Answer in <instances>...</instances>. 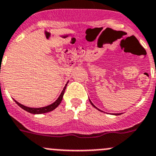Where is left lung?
I'll use <instances>...</instances> for the list:
<instances>
[{
	"mask_svg": "<svg viewBox=\"0 0 156 156\" xmlns=\"http://www.w3.org/2000/svg\"><path fill=\"white\" fill-rule=\"evenodd\" d=\"M89 101H90V102H91V104H92V106H94V107H95V109H97V107H95V106H94V105H93V103H92V102H91V100H90V99H89ZM115 115H120V114H118V113H116V114H115Z\"/></svg>",
	"mask_w": 156,
	"mask_h": 156,
	"instance_id": "left-lung-1",
	"label": "left lung"
}]
</instances>
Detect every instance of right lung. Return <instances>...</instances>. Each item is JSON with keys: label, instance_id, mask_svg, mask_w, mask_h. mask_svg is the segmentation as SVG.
<instances>
[{"label": "right lung", "instance_id": "1", "mask_svg": "<svg viewBox=\"0 0 156 156\" xmlns=\"http://www.w3.org/2000/svg\"><path fill=\"white\" fill-rule=\"evenodd\" d=\"M66 86H67V84L66 85L64 86V89H63L62 92L61 94L60 95V96L58 97V99L54 102V103H52L51 105H49L47 106H45V107H42V108H30V107H27V106H25L23 105L20 104L19 102H18L17 101L15 100V102H16L17 104L19 105L22 109H23L24 110H26V111L29 112L30 113H33V114H40V113H48V112L52 111V110H54V109L57 107L59 106V104L61 103V101H62V98H63V95L64 94V91L66 89Z\"/></svg>", "mask_w": 156, "mask_h": 156}]
</instances>
